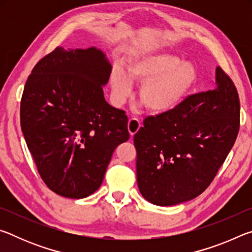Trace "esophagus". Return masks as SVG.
Segmentation results:
<instances>
[{"instance_id": "esophagus-1", "label": "esophagus", "mask_w": 252, "mask_h": 252, "mask_svg": "<svg viewBox=\"0 0 252 252\" xmlns=\"http://www.w3.org/2000/svg\"><path fill=\"white\" fill-rule=\"evenodd\" d=\"M140 126H141V121H140L139 119L136 118L130 119L129 123H127V130L130 132V135L133 136L140 129Z\"/></svg>"}]
</instances>
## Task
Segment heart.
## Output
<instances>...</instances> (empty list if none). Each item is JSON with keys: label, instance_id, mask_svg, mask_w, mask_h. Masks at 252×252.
Here are the masks:
<instances>
[{"label": "heart", "instance_id": "b5f03b06", "mask_svg": "<svg viewBox=\"0 0 252 252\" xmlns=\"http://www.w3.org/2000/svg\"><path fill=\"white\" fill-rule=\"evenodd\" d=\"M198 70L192 62L159 51L132 59L126 71L114 65L110 84L114 102L121 104L132 91V81L141 83L139 97L152 113L163 114L178 108L193 90Z\"/></svg>", "mask_w": 252, "mask_h": 252}]
</instances>
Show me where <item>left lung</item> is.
I'll return each mask as SVG.
<instances>
[{"mask_svg":"<svg viewBox=\"0 0 252 252\" xmlns=\"http://www.w3.org/2000/svg\"><path fill=\"white\" fill-rule=\"evenodd\" d=\"M239 118L237 89L219 66L215 90L187 97L171 112L147 118L133 139L142 197L169 207L201 194L233 147Z\"/></svg>","mask_w":252,"mask_h":252,"instance_id":"left-lung-1","label":"left lung"}]
</instances>
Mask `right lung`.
Wrapping results in <instances>:
<instances>
[{
    "label": "right lung",
    "mask_w": 252,
    "mask_h": 252,
    "mask_svg": "<svg viewBox=\"0 0 252 252\" xmlns=\"http://www.w3.org/2000/svg\"><path fill=\"white\" fill-rule=\"evenodd\" d=\"M112 65L95 46H59L37 62L21 100V127L42 180L59 195L99 189L116 148L129 140L125 111L105 101Z\"/></svg>",
    "instance_id": "add662e5"
}]
</instances>
